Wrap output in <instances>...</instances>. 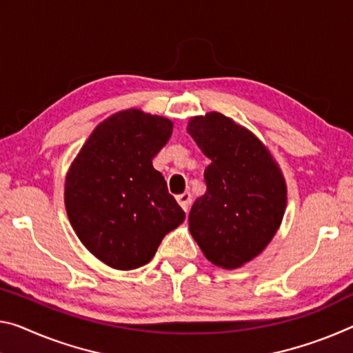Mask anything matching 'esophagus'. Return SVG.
I'll use <instances>...</instances> for the list:
<instances>
[{
	"label": "esophagus",
	"mask_w": 353,
	"mask_h": 353,
	"mask_svg": "<svg viewBox=\"0 0 353 353\" xmlns=\"http://www.w3.org/2000/svg\"><path fill=\"white\" fill-rule=\"evenodd\" d=\"M176 199H177L179 205H181L185 212H188V207H190V204H192V194L185 192V193H182V194H179V196H176Z\"/></svg>",
	"instance_id": "1"
}]
</instances>
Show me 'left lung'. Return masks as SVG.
Returning <instances> with one entry per match:
<instances>
[{"mask_svg":"<svg viewBox=\"0 0 353 353\" xmlns=\"http://www.w3.org/2000/svg\"><path fill=\"white\" fill-rule=\"evenodd\" d=\"M187 132L210 159L207 190L190 210V232L212 264L242 267L281 225L288 203L283 172L261 139L225 114L194 116Z\"/></svg>","mask_w":353,"mask_h":353,"instance_id":"left-lung-1","label":"left lung"}]
</instances>
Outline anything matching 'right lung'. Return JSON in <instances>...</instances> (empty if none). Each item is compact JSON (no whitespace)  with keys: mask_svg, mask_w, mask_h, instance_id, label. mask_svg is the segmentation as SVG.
<instances>
[{"mask_svg":"<svg viewBox=\"0 0 353 353\" xmlns=\"http://www.w3.org/2000/svg\"><path fill=\"white\" fill-rule=\"evenodd\" d=\"M172 122L130 108L94 128L65 176L67 216L81 243L117 270L152 259L185 212L168 193L152 159L168 143Z\"/></svg>","mask_w":353,"mask_h":353,"instance_id":"obj_1","label":"right lung"}]
</instances>
